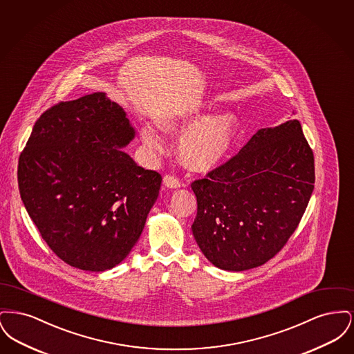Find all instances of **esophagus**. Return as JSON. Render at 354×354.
<instances>
[{
  "label": "esophagus",
  "mask_w": 354,
  "mask_h": 354,
  "mask_svg": "<svg viewBox=\"0 0 354 354\" xmlns=\"http://www.w3.org/2000/svg\"><path fill=\"white\" fill-rule=\"evenodd\" d=\"M163 185H166V187H169V188H178V187L182 185V183H180V180H179L176 176H174V175H166V176L163 178Z\"/></svg>",
  "instance_id": "obj_1"
}]
</instances>
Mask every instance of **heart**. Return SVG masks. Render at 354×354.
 I'll return each instance as SVG.
<instances>
[{
  "label": "heart",
  "instance_id": "1",
  "mask_svg": "<svg viewBox=\"0 0 354 354\" xmlns=\"http://www.w3.org/2000/svg\"><path fill=\"white\" fill-rule=\"evenodd\" d=\"M199 118H202L201 114L163 117L158 120V126L166 133L178 134L194 124L179 142V156L188 169L209 171L219 166L231 150L239 124L231 113L211 115L201 122ZM142 140L145 146L153 151L163 149L160 136L150 126L142 129Z\"/></svg>",
  "mask_w": 354,
  "mask_h": 354
}]
</instances>
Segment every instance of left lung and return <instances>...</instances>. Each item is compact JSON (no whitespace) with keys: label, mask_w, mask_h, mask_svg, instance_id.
<instances>
[{"label":"left lung","mask_w":354,"mask_h":354,"mask_svg":"<svg viewBox=\"0 0 354 354\" xmlns=\"http://www.w3.org/2000/svg\"><path fill=\"white\" fill-rule=\"evenodd\" d=\"M192 234L220 270H251L280 252L315 188V158L297 119L259 130L228 162L192 182Z\"/></svg>","instance_id":"left-lung-1"}]
</instances>
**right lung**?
<instances>
[{
    "instance_id": "right-lung-1",
    "label": "right lung",
    "mask_w": 354,
    "mask_h": 354,
    "mask_svg": "<svg viewBox=\"0 0 354 354\" xmlns=\"http://www.w3.org/2000/svg\"><path fill=\"white\" fill-rule=\"evenodd\" d=\"M135 136L104 93L59 102L34 124L18 160V188L42 239L66 264L115 267L142 234L162 176L122 151Z\"/></svg>"
}]
</instances>
